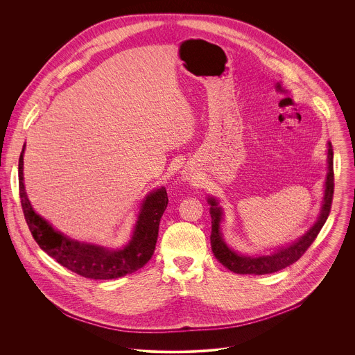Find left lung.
I'll return each instance as SVG.
<instances>
[{
	"instance_id": "1",
	"label": "left lung",
	"mask_w": 355,
	"mask_h": 355,
	"mask_svg": "<svg viewBox=\"0 0 355 355\" xmlns=\"http://www.w3.org/2000/svg\"><path fill=\"white\" fill-rule=\"evenodd\" d=\"M334 149L331 142L328 144V175L325 180V196L324 202L321 207L320 217L317 223L304 234V236L297 241L295 243L280 249L270 255H261V257H249L241 255L232 252L223 241L220 234V221H221V209L217 206L214 198H209L207 202L210 203V216H211V235H210V245L211 252L217 261L224 265L231 272L239 275H266L282 270L294 262H297L310 248V245L317 238L318 232L321 231L322 225L325 224L334 198Z\"/></svg>"
}]
</instances>
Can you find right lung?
I'll list each match as a JSON object with an SVG mask.
<instances>
[{
  "instance_id": "right-lung-1",
  "label": "right lung",
  "mask_w": 355,
  "mask_h": 355,
  "mask_svg": "<svg viewBox=\"0 0 355 355\" xmlns=\"http://www.w3.org/2000/svg\"><path fill=\"white\" fill-rule=\"evenodd\" d=\"M24 148L26 145L19 158V196L31 235L45 253L76 275L94 280L117 279L134 273L149 262L155 249L159 220L168 205V196L164 187L146 197L138 216L134 235L125 248L110 250L80 243L54 231L48 221L33 210L23 184Z\"/></svg>"
}]
</instances>
